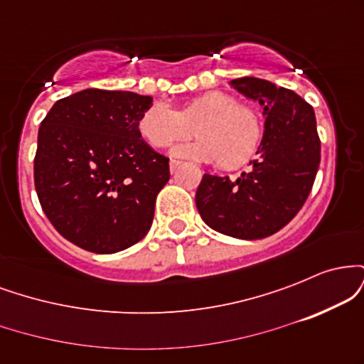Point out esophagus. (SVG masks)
<instances>
[{
	"label": "esophagus",
	"instance_id": "1",
	"mask_svg": "<svg viewBox=\"0 0 364 364\" xmlns=\"http://www.w3.org/2000/svg\"><path fill=\"white\" fill-rule=\"evenodd\" d=\"M179 166H181V162H179V161H174V159H173V161L169 162V169H171V173H176Z\"/></svg>",
	"mask_w": 364,
	"mask_h": 364
}]
</instances>
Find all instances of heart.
Listing matches in <instances>:
<instances>
[{"instance_id": "obj_1", "label": "heart", "mask_w": 364, "mask_h": 364, "mask_svg": "<svg viewBox=\"0 0 364 364\" xmlns=\"http://www.w3.org/2000/svg\"><path fill=\"white\" fill-rule=\"evenodd\" d=\"M136 127L141 139L154 149L186 139L193 128L198 139L178 145L174 156L198 162L217 161L223 169L248 164L263 139L258 112L225 92H207L183 104L178 111L157 102L141 112Z\"/></svg>"}]
</instances>
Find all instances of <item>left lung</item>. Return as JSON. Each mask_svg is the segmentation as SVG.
Masks as SVG:
<instances>
[{
  "label": "left lung",
  "instance_id": "8db88e82",
  "mask_svg": "<svg viewBox=\"0 0 364 364\" xmlns=\"http://www.w3.org/2000/svg\"><path fill=\"white\" fill-rule=\"evenodd\" d=\"M231 85L263 106L258 157L237 179L203 174L195 203L214 231L262 240L289 224L310 195L320 166L316 119L310 104L289 89L253 77Z\"/></svg>",
  "mask_w": 364,
  "mask_h": 364
}]
</instances>
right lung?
Segmentation results:
<instances>
[{"mask_svg":"<svg viewBox=\"0 0 364 364\" xmlns=\"http://www.w3.org/2000/svg\"><path fill=\"white\" fill-rule=\"evenodd\" d=\"M152 97L87 89L60 99L37 136L34 183L60 235L92 253H116L149 232L169 159L141 140Z\"/></svg>","mask_w":364,"mask_h":364,"instance_id":"right-lung-1","label":"right lung"}]
</instances>
